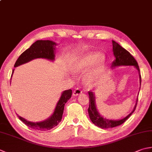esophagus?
<instances>
[{"instance_id":"esophagus-1","label":"esophagus","mask_w":152,"mask_h":152,"mask_svg":"<svg viewBox=\"0 0 152 152\" xmlns=\"http://www.w3.org/2000/svg\"><path fill=\"white\" fill-rule=\"evenodd\" d=\"M82 93V91L81 90V89L79 88H75V89L74 90L72 95H73V96H77V95L81 94Z\"/></svg>"}]
</instances>
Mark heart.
I'll list each match as a JSON object with an SVG mask.
<instances>
[{"label": "heart", "mask_w": 152, "mask_h": 152, "mask_svg": "<svg viewBox=\"0 0 152 152\" xmlns=\"http://www.w3.org/2000/svg\"><path fill=\"white\" fill-rule=\"evenodd\" d=\"M104 55H99L98 53H90L74 60L71 64V69L76 73H82L86 72L95 64L94 69L90 71L84 78L86 84L91 86L94 84L99 74L104 68Z\"/></svg>", "instance_id": "b5f03b06"}]
</instances>
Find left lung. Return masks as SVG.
Instances as JSON below:
<instances>
[{"mask_svg": "<svg viewBox=\"0 0 152 152\" xmlns=\"http://www.w3.org/2000/svg\"><path fill=\"white\" fill-rule=\"evenodd\" d=\"M112 46H113V52L115 57V59L112 63V68H114L115 66H134L136 67L139 73L140 78V83L141 84V76L140 74V69L137 61L135 60L134 58L131 56V54L128 51L122 48L120 45L115 42V41L112 40ZM89 94V106L88 108V114L89 115L90 119H91L93 124H94L96 126L102 129H108L115 127L121 125L122 124L127 120L130 117L131 115L133 114L134 111L136 109L137 105V103L135 104L133 110L129 114L126 116L125 118H123L119 120H112V119H108L104 118L99 114L95 105V99L94 93L91 91L88 92Z\"/></svg>", "mask_w": 152, "mask_h": 152, "instance_id": "left-lung-1", "label": "left lung"}]
</instances>
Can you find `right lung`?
Segmentation results:
<instances>
[{
  "label": "right lung",
  "mask_w": 152,
  "mask_h": 152,
  "mask_svg": "<svg viewBox=\"0 0 152 152\" xmlns=\"http://www.w3.org/2000/svg\"><path fill=\"white\" fill-rule=\"evenodd\" d=\"M56 44L51 40H37L31 45L29 48L25 50L18 57L14 64V67L18 66L22 64L26 63L28 61L37 58H43L50 61L55 59V50ZM14 72L12 71V76ZM72 90L69 89L62 93L58 101L53 114L46 120L41 122L28 121L18 115L19 119L28 127L38 131L50 130L56 127L61 121L64 111V104L72 96Z\"/></svg>",
  "instance_id": "1"
}]
</instances>
